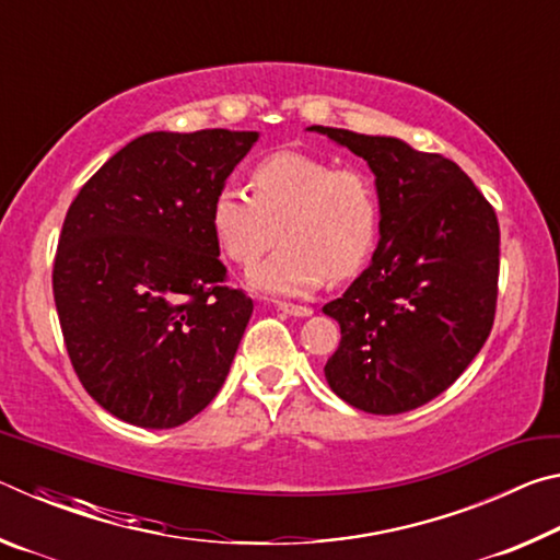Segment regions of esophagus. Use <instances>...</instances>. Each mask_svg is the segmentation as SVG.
<instances>
[{
  "label": "esophagus",
  "instance_id": "obj_1",
  "mask_svg": "<svg viewBox=\"0 0 560 560\" xmlns=\"http://www.w3.org/2000/svg\"><path fill=\"white\" fill-rule=\"evenodd\" d=\"M277 308H279V311H283V314H289V316H299V318H306V316L314 314V308H308V306H299V303H287V301H279V303H277Z\"/></svg>",
  "mask_w": 560,
  "mask_h": 560
}]
</instances>
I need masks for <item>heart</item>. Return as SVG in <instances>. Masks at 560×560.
Listing matches in <instances>:
<instances>
[{"mask_svg":"<svg viewBox=\"0 0 560 560\" xmlns=\"http://www.w3.org/2000/svg\"><path fill=\"white\" fill-rule=\"evenodd\" d=\"M249 189L224 185L210 205V226L222 254L240 267L257 264L249 283L273 296H303L328 279L365 269L383 226L381 192L358 167L279 150L252 167Z\"/></svg>","mask_w":560,"mask_h":560,"instance_id":"b5f03b06","label":"heart"}]
</instances>
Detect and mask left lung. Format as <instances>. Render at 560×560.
Here are the masks:
<instances>
[{"instance_id":"1","label":"left lung","mask_w":560,"mask_h":560,"mask_svg":"<svg viewBox=\"0 0 560 560\" xmlns=\"http://www.w3.org/2000/svg\"><path fill=\"white\" fill-rule=\"evenodd\" d=\"M363 158L381 192L371 267L324 306L340 343L324 368L340 400L371 415L447 390L494 326L499 222L457 163L402 140L311 126Z\"/></svg>"}]
</instances>
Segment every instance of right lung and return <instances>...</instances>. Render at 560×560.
I'll return each mask as SVG.
<instances>
[{"label":"right lung","mask_w":560,"mask_h":560,"mask_svg":"<svg viewBox=\"0 0 560 560\" xmlns=\"http://www.w3.org/2000/svg\"><path fill=\"white\" fill-rule=\"evenodd\" d=\"M254 130L145 132L66 212L54 301L71 365L103 410L170 430L214 400L254 303L226 287L210 226Z\"/></svg>","instance_id":"right-lung-1"}]
</instances>
